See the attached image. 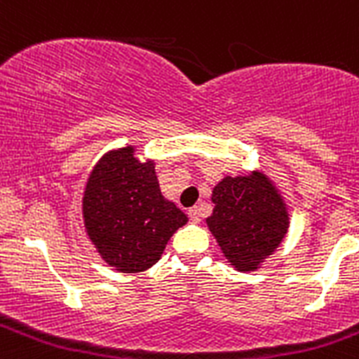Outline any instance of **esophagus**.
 <instances>
[{
  "mask_svg": "<svg viewBox=\"0 0 359 359\" xmlns=\"http://www.w3.org/2000/svg\"><path fill=\"white\" fill-rule=\"evenodd\" d=\"M187 215H189V219L193 222H200L201 221V207H193V208H189V210H187Z\"/></svg>",
  "mask_w": 359,
  "mask_h": 359,
  "instance_id": "1",
  "label": "esophagus"
}]
</instances>
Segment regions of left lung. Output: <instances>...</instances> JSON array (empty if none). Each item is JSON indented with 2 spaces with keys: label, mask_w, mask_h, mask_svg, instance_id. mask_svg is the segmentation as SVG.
<instances>
[{
  "label": "left lung",
  "mask_w": 359,
  "mask_h": 359,
  "mask_svg": "<svg viewBox=\"0 0 359 359\" xmlns=\"http://www.w3.org/2000/svg\"><path fill=\"white\" fill-rule=\"evenodd\" d=\"M208 229L226 259L240 270H256L287 231V214L272 182L263 173L226 177L212 193Z\"/></svg>",
  "instance_id": "8db88e82"
}]
</instances>
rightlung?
Masks as SVG:
<instances>
[{
	"mask_svg": "<svg viewBox=\"0 0 359 359\" xmlns=\"http://www.w3.org/2000/svg\"><path fill=\"white\" fill-rule=\"evenodd\" d=\"M83 222L103 259L135 273L158 263L186 214L159 189L154 163H140L133 147L107 154L83 193Z\"/></svg>",
	"mask_w": 359,
	"mask_h": 359,
	"instance_id": "1",
	"label": "right lung"
}]
</instances>
